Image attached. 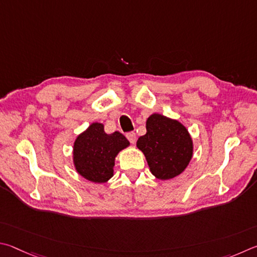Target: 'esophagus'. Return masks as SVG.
Wrapping results in <instances>:
<instances>
[{
	"label": "esophagus",
	"instance_id": "esophagus-1",
	"mask_svg": "<svg viewBox=\"0 0 257 257\" xmlns=\"http://www.w3.org/2000/svg\"><path fill=\"white\" fill-rule=\"evenodd\" d=\"M126 138H127V140L131 142L132 145H134V143L137 142V136H136V133H134V132H130V133L126 134Z\"/></svg>",
	"mask_w": 257,
	"mask_h": 257
}]
</instances>
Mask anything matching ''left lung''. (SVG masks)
Instances as JSON below:
<instances>
[{"label": "left lung", "mask_w": 257, "mask_h": 257, "mask_svg": "<svg viewBox=\"0 0 257 257\" xmlns=\"http://www.w3.org/2000/svg\"><path fill=\"white\" fill-rule=\"evenodd\" d=\"M146 128L147 133L139 138L137 147L145 155L151 174L160 181L179 176L194 151L188 130L179 120L158 112L148 117Z\"/></svg>", "instance_id": "left-lung-1"}]
</instances>
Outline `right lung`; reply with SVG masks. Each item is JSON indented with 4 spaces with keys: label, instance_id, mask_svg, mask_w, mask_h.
<instances>
[{
    "label": "right lung",
    "instance_id": "obj_1",
    "mask_svg": "<svg viewBox=\"0 0 257 257\" xmlns=\"http://www.w3.org/2000/svg\"><path fill=\"white\" fill-rule=\"evenodd\" d=\"M130 147L123 134L105 132L103 124L93 121L73 143L72 159L75 172L89 182L102 184L114 176L117 155Z\"/></svg>",
    "mask_w": 257,
    "mask_h": 257
}]
</instances>
